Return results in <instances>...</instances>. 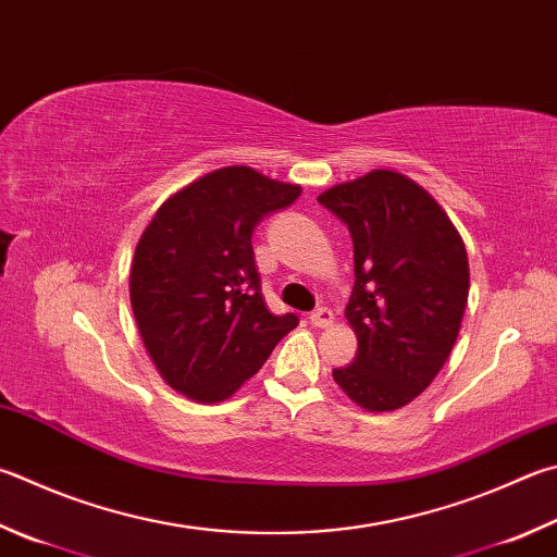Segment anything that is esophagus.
Instances as JSON below:
<instances>
[{
    "label": "esophagus",
    "mask_w": 557,
    "mask_h": 557,
    "mask_svg": "<svg viewBox=\"0 0 557 557\" xmlns=\"http://www.w3.org/2000/svg\"><path fill=\"white\" fill-rule=\"evenodd\" d=\"M309 321H311V326H317V329H329L333 323V311L326 307H319L317 311H311Z\"/></svg>",
    "instance_id": "esophagus-1"
}]
</instances>
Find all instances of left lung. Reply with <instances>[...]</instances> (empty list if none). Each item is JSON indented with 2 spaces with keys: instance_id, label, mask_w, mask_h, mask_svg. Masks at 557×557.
<instances>
[{
  "instance_id": "obj_1",
  "label": "left lung",
  "mask_w": 557,
  "mask_h": 557,
  "mask_svg": "<svg viewBox=\"0 0 557 557\" xmlns=\"http://www.w3.org/2000/svg\"><path fill=\"white\" fill-rule=\"evenodd\" d=\"M348 226L356 285L346 319L358 356L333 380L358 407L394 411L438 375L468 305V252L426 189L394 170H372L319 195Z\"/></svg>"
}]
</instances>
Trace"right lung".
<instances>
[{
	"instance_id": "1",
	"label": "right lung",
	"mask_w": 557,
	"mask_h": 557,
	"mask_svg": "<svg viewBox=\"0 0 557 557\" xmlns=\"http://www.w3.org/2000/svg\"><path fill=\"white\" fill-rule=\"evenodd\" d=\"M299 195L252 168H221L175 191L146 226L131 307L158 372L185 397L224 401L299 323L265 307L250 244L260 219Z\"/></svg>"
}]
</instances>
